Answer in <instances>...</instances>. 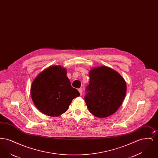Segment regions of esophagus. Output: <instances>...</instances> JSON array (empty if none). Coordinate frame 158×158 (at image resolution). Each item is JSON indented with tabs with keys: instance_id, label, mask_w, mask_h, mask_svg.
Wrapping results in <instances>:
<instances>
[{
	"instance_id": "34e87169",
	"label": "esophagus",
	"mask_w": 158,
	"mask_h": 158,
	"mask_svg": "<svg viewBox=\"0 0 158 158\" xmlns=\"http://www.w3.org/2000/svg\"><path fill=\"white\" fill-rule=\"evenodd\" d=\"M78 90H79V93H80V95H82V89L81 88H79V89H78Z\"/></svg>"
}]
</instances>
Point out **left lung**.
<instances>
[{"label": "left lung", "instance_id": "left-lung-1", "mask_svg": "<svg viewBox=\"0 0 158 158\" xmlns=\"http://www.w3.org/2000/svg\"><path fill=\"white\" fill-rule=\"evenodd\" d=\"M85 101L91 114L105 118L115 113L124 99L127 86L124 78L106 66L92 69Z\"/></svg>", "mask_w": 158, "mask_h": 158}]
</instances>
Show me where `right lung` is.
<instances>
[{
    "mask_svg": "<svg viewBox=\"0 0 158 158\" xmlns=\"http://www.w3.org/2000/svg\"><path fill=\"white\" fill-rule=\"evenodd\" d=\"M66 74V69L60 66H50L32 83L31 98L41 113L58 117L66 112L72 100L80 95L71 86Z\"/></svg>",
    "mask_w": 158,
    "mask_h": 158,
    "instance_id": "1",
    "label": "right lung"
}]
</instances>
